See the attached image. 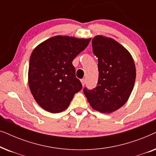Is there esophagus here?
<instances>
[{
	"label": "esophagus",
	"mask_w": 156,
	"mask_h": 156,
	"mask_svg": "<svg viewBox=\"0 0 156 156\" xmlns=\"http://www.w3.org/2000/svg\"><path fill=\"white\" fill-rule=\"evenodd\" d=\"M81 82H82V86L84 87L85 85V83H86V80H85V79H82V80H81Z\"/></svg>",
	"instance_id": "esophagus-1"
}]
</instances>
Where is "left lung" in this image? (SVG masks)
Here are the masks:
<instances>
[{"instance_id":"obj_1","label":"left lung","mask_w":156,"mask_h":156,"mask_svg":"<svg viewBox=\"0 0 156 156\" xmlns=\"http://www.w3.org/2000/svg\"><path fill=\"white\" fill-rule=\"evenodd\" d=\"M93 52L98 58L99 80L91 90L84 89L89 104L101 113H112L125 104L136 80V67L130 52L111 37L97 35Z\"/></svg>"}]
</instances>
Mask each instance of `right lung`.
<instances>
[{
	"label": "right lung",
	"mask_w": 156,
	"mask_h": 156,
	"mask_svg": "<svg viewBox=\"0 0 156 156\" xmlns=\"http://www.w3.org/2000/svg\"><path fill=\"white\" fill-rule=\"evenodd\" d=\"M90 40L57 35L34 49L30 58L28 84L34 99L43 109L63 112L82 89L72 61Z\"/></svg>",
	"instance_id": "obj_1"
}]
</instances>
